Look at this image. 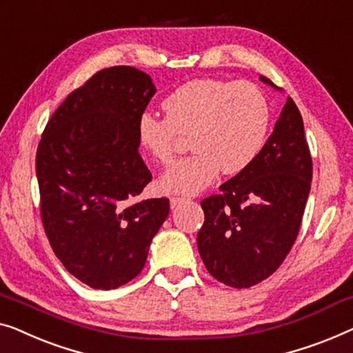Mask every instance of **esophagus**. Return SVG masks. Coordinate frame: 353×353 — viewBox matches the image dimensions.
Wrapping results in <instances>:
<instances>
[{
  "label": "esophagus",
  "mask_w": 353,
  "mask_h": 353,
  "mask_svg": "<svg viewBox=\"0 0 353 353\" xmlns=\"http://www.w3.org/2000/svg\"><path fill=\"white\" fill-rule=\"evenodd\" d=\"M185 201H187V198H183V196H171V200H170L171 208H176V206L182 205V203H185Z\"/></svg>",
  "instance_id": "esophagus-1"
}]
</instances>
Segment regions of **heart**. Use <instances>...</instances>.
I'll list each match as a JSON object with an SVG mask.
<instances>
[{"mask_svg":"<svg viewBox=\"0 0 353 353\" xmlns=\"http://www.w3.org/2000/svg\"><path fill=\"white\" fill-rule=\"evenodd\" d=\"M165 118L142 113L137 142L152 160L168 165L181 136H190L195 153L172 165L158 185L168 193H196L219 171L238 174L259 157L270 129L272 108L259 86L250 81L193 79L163 101Z\"/></svg>","mask_w":353,"mask_h":353,"instance_id":"b5f03b06","label":"heart"}]
</instances>
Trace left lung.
<instances>
[{
    "label": "left lung",
    "instance_id": "8db88e82",
    "mask_svg": "<svg viewBox=\"0 0 353 353\" xmlns=\"http://www.w3.org/2000/svg\"><path fill=\"white\" fill-rule=\"evenodd\" d=\"M261 79L276 88L267 77ZM312 182L304 123L291 97L259 157L201 201L196 236L203 264L217 281L251 288L283 264L299 233Z\"/></svg>",
    "mask_w": 353,
    "mask_h": 353
}]
</instances>
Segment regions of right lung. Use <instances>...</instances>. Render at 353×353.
Returning a JSON list of instances; mask_svg holds the SVG:
<instances>
[{
	"instance_id": "1",
	"label": "right lung",
	"mask_w": 353,
	"mask_h": 353,
	"mask_svg": "<svg viewBox=\"0 0 353 353\" xmlns=\"http://www.w3.org/2000/svg\"><path fill=\"white\" fill-rule=\"evenodd\" d=\"M155 92L137 68H103L68 94L39 141L44 232L63 267L94 290H115L141 274L170 214L168 198L134 201L152 181L137 120Z\"/></svg>"
}]
</instances>
